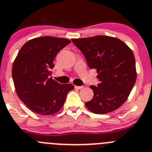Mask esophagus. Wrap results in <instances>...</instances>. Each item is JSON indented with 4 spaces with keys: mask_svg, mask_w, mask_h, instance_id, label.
I'll return each instance as SVG.
<instances>
[{
    "mask_svg": "<svg viewBox=\"0 0 152 152\" xmlns=\"http://www.w3.org/2000/svg\"><path fill=\"white\" fill-rule=\"evenodd\" d=\"M83 87H84L83 86H75V88L77 89H82Z\"/></svg>",
    "mask_w": 152,
    "mask_h": 152,
    "instance_id": "obj_1",
    "label": "esophagus"
}]
</instances>
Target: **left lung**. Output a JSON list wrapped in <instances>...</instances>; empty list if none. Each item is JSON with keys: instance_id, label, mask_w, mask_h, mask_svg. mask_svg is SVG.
<instances>
[{"instance_id": "left-lung-1", "label": "left lung", "mask_w": 152, "mask_h": 152, "mask_svg": "<svg viewBox=\"0 0 152 152\" xmlns=\"http://www.w3.org/2000/svg\"><path fill=\"white\" fill-rule=\"evenodd\" d=\"M85 57L89 68L97 71V87L85 103L89 111L104 114L118 109L128 98L137 77L133 52L119 38L108 36L71 39Z\"/></svg>"}]
</instances>
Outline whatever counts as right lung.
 <instances>
[{"mask_svg": "<svg viewBox=\"0 0 152 152\" xmlns=\"http://www.w3.org/2000/svg\"><path fill=\"white\" fill-rule=\"evenodd\" d=\"M71 41L51 36L38 37L25 43L12 66V78L19 98L33 112L52 115L63 106L74 86L49 78L56 55Z\"/></svg>", "mask_w": 152, "mask_h": 152, "instance_id": "right-lung-1", "label": "right lung"}]
</instances>
